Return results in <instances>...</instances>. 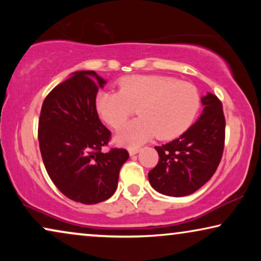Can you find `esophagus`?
Listing matches in <instances>:
<instances>
[{
    "label": "esophagus",
    "mask_w": 261,
    "mask_h": 261,
    "mask_svg": "<svg viewBox=\"0 0 261 261\" xmlns=\"http://www.w3.org/2000/svg\"><path fill=\"white\" fill-rule=\"evenodd\" d=\"M128 152H129V155H135L140 152V148H129L128 149Z\"/></svg>",
    "instance_id": "34e87169"
}]
</instances>
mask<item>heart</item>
<instances>
[{
  "instance_id": "b5f03b06",
  "label": "heart",
  "mask_w": 261,
  "mask_h": 261,
  "mask_svg": "<svg viewBox=\"0 0 261 261\" xmlns=\"http://www.w3.org/2000/svg\"><path fill=\"white\" fill-rule=\"evenodd\" d=\"M96 108L103 120L119 128L137 109L139 119L116 133L121 145L140 146L153 137H179L190 127L199 108L194 85L166 76H130L120 81L119 92L101 91Z\"/></svg>"
}]
</instances>
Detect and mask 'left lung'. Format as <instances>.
Here are the masks:
<instances>
[{
	"label": "left lung",
	"mask_w": 261,
	"mask_h": 261,
	"mask_svg": "<svg viewBox=\"0 0 261 261\" xmlns=\"http://www.w3.org/2000/svg\"><path fill=\"white\" fill-rule=\"evenodd\" d=\"M203 112L179 138L159 147V162L148 172L155 191L183 197L202 188L219 166L224 146L222 103L212 92L201 97Z\"/></svg>",
	"instance_id": "obj_1"
}]
</instances>
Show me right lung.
I'll list each match as a JSON object with an SVG mask.
<instances>
[{"label": "right lung", "instance_id": "1", "mask_svg": "<svg viewBox=\"0 0 261 261\" xmlns=\"http://www.w3.org/2000/svg\"><path fill=\"white\" fill-rule=\"evenodd\" d=\"M107 81L95 71H77L47 95L38 139L49 178L67 198L95 204L112 197L129 154L107 146L110 132L96 110V95Z\"/></svg>", "mask_w": 261, "mask_h": 261}]
</instances>
